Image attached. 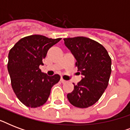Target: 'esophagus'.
<instances>
[{"mask_svg": "<svg viewBox=\"0 0 130 130\" xmlns=\"http://www.w3.org/2000/svg\"><path fill=\"white\" fill-rule=\"evenodd\" d=\"M61 82L63 84H65V83H66V82H67V81H66V80H65V79H63V78H61Z\"/></svg>", "mask_w": 130, "mask_h": 130, "instance_id": "esophagus-1", "label": "esophagus"}]
</instances>
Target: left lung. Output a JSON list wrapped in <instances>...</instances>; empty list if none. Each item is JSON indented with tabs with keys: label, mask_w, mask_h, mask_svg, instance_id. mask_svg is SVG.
<instances>
[{
	"label": "left lung",
	"mask_w": 130,
	"mask_h": 130,
	"mask_svg": "<svg viewBox=\"0 0 130 130\" xmlns=\"http://www.w3.org/2000/svg\"><path fill=\"white\" fill-rule=\"evenodd\" d=\"M65 46L76 60L82 80L67 94L71 105L87 108L96 103L107 88L111 73V59L103 45L88 38H64Z\"/></svg>",
	"instance_id": "left-lung-1"
}]
</instances>
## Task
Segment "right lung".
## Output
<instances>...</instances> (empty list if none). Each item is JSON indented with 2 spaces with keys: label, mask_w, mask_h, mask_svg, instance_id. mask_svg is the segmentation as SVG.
<instances>
[{
  "label": "right lung",
  "mask_w": 130,
  "mask_h": 130,
  "mask_svg": "<svg viewBox=\"0 0 130 130\" xmlns=\"http://www.w3.org/2000/svg\"><path fill=\"white\" fill-rule=\"evenodd\" d=\"M61 38H48L44 36L31 35L19 40L9 53L8 71L14 92L23 105L30 108L43 105L51 90L60 80V75L53 76L39 69L48 49Z\"/></svg>",
  "instance_id": "add662e5"
}]
</instances>
